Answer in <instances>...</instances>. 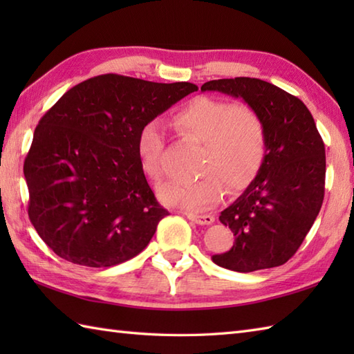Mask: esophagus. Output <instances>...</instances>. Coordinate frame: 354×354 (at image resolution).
<instances>
[{"instance_id":"esophagus-1","label":"esophagus","mask_w":354,"mask_h":354,"mask_svg":"<svg viewBox=\"0 0 354 354\" xmlns=\"http://www.w3.org/2000/svg\"><path fill=\"white\" fill-rule=\"evenodd\" d=\"M187 217H189L192 222L198 223V225H209L214 222V217L212 214H192V213H189L187 214Z\"/></svg>"}]
</instances>
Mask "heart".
<instances>
[{"label": "heart", "instance_id": "1", "mask_svg": "<svg viewBox=\"0 0 354 354\" xmlns=\"http://www.w3.org/2000/svg\"><path fill=\"white\" fill-rule=\"evenodd\" d=\"M179 135L201 145L194 160L198 178L187 183H169L160 198L170 207L201 212L221 201L223 187L231 190L250 184L261 167L266 152V131L260 115L245 103H230L198 97L173 117ZM164 133L158 122L140 129L137 150L142 169L152 179H161Z\"/></svg>", "mask_w": 354, "mask_h": 354}]
</instances>
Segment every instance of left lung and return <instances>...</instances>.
Here are the masks:
<instances>
[{"label": "left lung", "instance_id": "left-lung-1", "mask_svg": "<svg viewBox=\"0 0 354 354\" xmlns=\"http://www.w3.org/2000/svg\"><path fill=\"white\" fill-rule=\"evenodd\" d=\"M201 91L242 99L266 131L261 167L219 221L234 232L217 266L252 272L284 265L303 243L324 199L326 149L315 120L298 97L251 77L209 80Z\"/></svg>", "mask_w": 354, "mask_h": 354}]
</instances>
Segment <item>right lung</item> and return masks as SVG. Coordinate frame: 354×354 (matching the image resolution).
<instances>
[{"label":"right lung","mask_w":354,"mask_h":354,"mask_svg":"<svg viewBox=\"0 0 354 354\" xmlns=\"http://www.w3.org/2000/svg\"><path fill=\"white\" fill-rule=\"evenodd\" d=\"M198 91L103 74L73 86L36 126L24 161L28 217L59 257L108 268L140 254L169 214L147 184L140 129Z\"/></svg>","instance_id":"1"}]
</instances>
